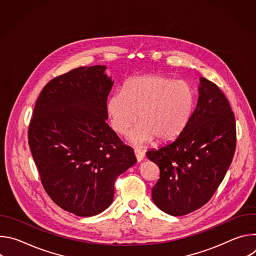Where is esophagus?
Here are the masks:
<instances>
[{
	"mask_svg": "<svg viewBox=\"0 0 256 256\" xmlns=\"http://www.w3.org/2000/svg\"><path fill=\"white\" fill-rule=\"evenodd\" d=\"M134 155H136V158L138 162H140L144 159V152L138 150V149H134Z\"/></svg>",
	"mask_w": 256,
	"mask_h": 256,
	"instance_id": "34e87169",
	"label": "esophagus"
}]
</instances>
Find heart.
Listing matches in <instances>:
<instances>
[{"instance_id": "b5f03b06", "label": "heart", "mask_w": 256, "mask_h": 256, "mask_svg": "<svg viewBox=\"0 0 256 256\" xmlns=\"http://www.w3.org/2000/svg\"><path fill=\"white\" fill-rule=\"evenodd\" d=\"M192 87L160 75H142L130 79L124 91H116L107 108L116 132L126 134L138 120L130 140L136 146L155 138L167 142L178 136L188 124L196 108Z\"/></svg>"}]
</instances>
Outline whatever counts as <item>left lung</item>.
I'll list each match as a JSON object with an SVG mask.
<instances>
[{
	"instance_id": "left-lung-1",
	"label": "left lung",
	"mask_w": 256,
	"mask_h": 256,
	"mask_svg": "<svg viewBox=\"0 0 256 256\" xmlns=\"http://www.w3.org/2000/svg\"><path fill=\"white\" fill-rule=\"evenodd\" d=\"M236 122L230 103L214 83L200 78L194 114L172 142L148 151L160 169L152 188L155 204L171 216L204 206L223 181L236 149Z\"/></svg>"
}]
</instances>
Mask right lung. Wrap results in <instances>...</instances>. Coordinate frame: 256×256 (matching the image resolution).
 Segmentation results:
<instances>
[{
	"instance_id": "obj_1",
	"label": "right lung",
	"mask_w": 256,
	"mask_h": 256,
	"mask_svg": "<svg viewBox=\"0 0 256 256\" xmlns=\"http://www.w3.org/2000/svg\"><path fill=\"white\" fill-rule=\"evenodd\" d=\"M106 66H79L52 79L36 100L28 142L42 184L62 210L95 216L112 204L134 150L106 124L114 82Z\"/></svg>"
}]
</instances>
